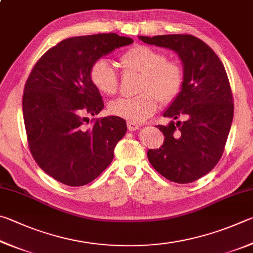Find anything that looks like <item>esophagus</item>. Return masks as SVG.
<instances>
[{"instance_id":"esophagus-1","label":"esophagus","mask_w":253,"mask_h":253,"mask_svg":"<svg viewBox=\"0 0 253 253\" xmlns=\"http://www.w3.org/2000/svg\"><path fill=\"white\" fill-rule=\"evenodd\" d=\"M139 124L135 123V122H127V129L129 131H135L139 129Z\"/></svg>"}]
</instances>
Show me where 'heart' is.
Segmentation results:
<instances>
[{
    "label": "heart",
    "mask_w": 253,
    "mask_h": 253,
    "mask_svg": "<svg viewBox=\"0 0 253 253\" xmlns=\"http://www.w3.org/2000/svg\"><path fill=\"white\" fill-rule=\"evenodd\" d=\"M120 63L126 70L142 73L140 94L120 97L109 104L110 112L131 122H142L156 112L160 99L173 100L183 84L182 69L174 62L167 61L165 53L157 48L138 44L120 56ZM90 80L97 90L106 95L118 88V73L109 60L100 59L92 64Z\"/></svg>",
    "instance_id": "heart-1"
}]
</instances>
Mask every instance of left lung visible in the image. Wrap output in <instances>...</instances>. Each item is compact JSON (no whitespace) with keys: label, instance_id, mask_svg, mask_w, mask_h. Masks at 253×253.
I'll use <instances>...</instances> for the list:
<instances>
[{"label":"left lung","instance_id":"1","mask_svg":"<svg viewBox=\"0 0 253 253\" xmlns=\"http://www.w3.org/2000/svg\"><path fill=\"white\" fill-rule=\"evenodd\" d=\"M139 39L175 52L183 70L182 88L163 112L171 121L157 126L166 136L165 143L160 149L149 150L148 159L168 180L193 182L213 169L227 142L233 119L227 72L213 50L193 35ZM178 117L184 121L176 122Z\"/></svg>","mask_w":253,"mask_h":253}]
</instances>
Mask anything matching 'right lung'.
<instances>
[{"label": "right lung", "instance_id": "add662e5", "mask_svg": "<svg viewBox=\"0 0 253 253\" xmlns=\"http://www.w3.org/2000/svg\"><path fill=\"white\" fill-rule=\"evenodd\" d=\"M133 40L102 33L63 40L31 72L23 94V117L31 153L40 168L70 187L92 182L113 160L126 122L106 117L86 126L85 114L104 108L90 80L95 61Z\"/></svg>", "mask_w": 253, "mask_h": 253}]
</instances>
